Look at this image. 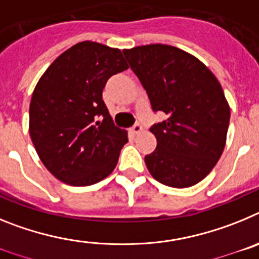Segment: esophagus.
I'll return each instance as SVG.
<instances>
[{"mask_svg": "<svg viewBox=\"0 0 259 259\" xmlns=\"http://www.w3.org/2000/svg\"><path fill=\"white\" fill-rule=\"evenodd\" d=\"M141 131H143V127H141L140 123H136V124L132 127V132H134L135 135H139Z\"/></svg>", "mask_w": 259, "mask_h": 259, "instance_id": "34e87169", "label": "esophagus"}]
</instances>
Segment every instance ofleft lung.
Instances as JSON below:
<instances>
[{"mask_svg": "<svg viewBox=\"0 0 259 259\" xmlns=\"http://www.w3.org/2000/svg\"><path fill=\"white\" fill-rule=\"evenodd\" d=\"M124 57L166 120L153 125L157 148L145 163L157 182L188 188L209 175L223 153L230 105L218 79L200 59L179 48L150 44Z\"/></svg>", "mask_w": 259, "mask_h": 259, "instance_id": "1", "label": "left lung"}]
</instances>
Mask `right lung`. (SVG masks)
Here are the masks:
<instances>
[{
  "instance_id": "obj_1",
  "label": "right lung",
  "mask_w": 259,
  "mask_h": 259,
  "mask_svg": "<svg viewBox=\"0 0 259 259\" xmlns=\"http://www.w3.org/2000/svg\"><path fill=\"white\" fill-rule=\"evenodd\" d=\"M127 68L119 49L83 41L62 53L40 77L29 105V135L58 180L85 187L114 171L128 137L114 124L102 91L109 77Z\"/></svg>"
}]
</instances>
